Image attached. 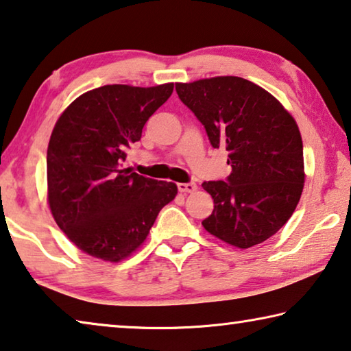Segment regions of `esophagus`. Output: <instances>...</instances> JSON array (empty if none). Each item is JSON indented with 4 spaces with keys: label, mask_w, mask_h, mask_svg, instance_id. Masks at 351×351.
Masks as SVG:
<instances>
[{
    "label": "esophagus",
    "mask_w": 351,
    "mask_h": 351,
    "mask_svg": "<svg viewBox=\"0 0 351 351\" xmlns=\"http://www.w3.org/2000/svg\"><path fill=\"white\" fill-rule=\"evenodd\" d=\"M177 188H179L180 193H193L197 189V185L194 182H188V183H179Z\"/></svg>",
    "instance_id": "34e87169"
}]
</instances>
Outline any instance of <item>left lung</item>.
I'll use <instances>...</instances> for the list:
<instances>
[{"instance_id": "8db88e82", "label": "left lung", "mask_w": 351, "mask_h": 351, "mask_svg": "<svg viewBox=\"0 0 351 351\" xmlns=\"http://www.w3.org/2000/svg\"><path fill=\"white\" fill-rule=\"evenodd\" d=\"M176 90L211 146L226 147L232 166L226 180L202 183L215 200L202 226L239 249L261 244L288 222L303 191V143L294 118L243 77L200 79Z\"/></svg>"}]
</instances>
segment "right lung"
Here are the masks:
<instances>
[{"mask_svg": "<svg viewBox=\"0 0 351 351\" xmlns=\"http://www.w3.org/2000/svg\"><path fill=\"white\" fill-rule=\"evenodd\" d=\"M172 90L174 84L104 85L80 95L57 119L46 154L49 208L90 256L124 260L176 197V183L121 169L128 149Z\"/></svg>", "mask_w": 351, "mask_h": 351, "instance_id": "right-lung-1", "label": "right lung"}]
</instances>
